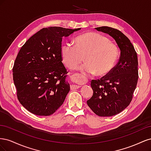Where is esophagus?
I'll return each instance as SVG.
<instances>
[{"instance_id": "esophagus-1", "label": "esophagus", "mask_w": 151, "mask_h": 151, "mask_svg": "<svg viewBox=\"0 0 151 151\" xmlns=\"http://www.w3.org/2000/svg\"><path fill=\"white\" fill-rule=\"evenodd\" d=\"M81 88L80 86H77V85H70V89L72 90H74V89H79Z\"/></svg>"}]
</instances>
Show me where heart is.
<instances>
[{
    "instance_id": "heart-1",
    "label": "heart",
    "mask_w": 151,
    "mask_h": 151,
    "mask_svg": "<svg viewBox=\"0 0 151 151\" xmlns=\"http://www.w3.org/2000/svg\"><path fill=\"white\" fill-rule=\"evenodd\" d=\"M75 42V45L65 43L61 47L62 60L67 68H74L84 60V57L86 63L80 68L87 72L104 76L115 67L119 50L106 36L88 32L77 36Z\"/></svg>"
}]
</instances>
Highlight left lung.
Instances as JSON below:
<instances>
[{"instance_id": "left-lung-1", "label": "left lung", "mask_w": 151, "mask_h": 151, "mask_svg": "<svg viewBox=\"0 0 151 151\" xmlns=\"http://www.w3.org/2000/svg\"><path fill=\"white\" fill-rule=\"evenodd\" d=\"M95 29L115 39L120 57L108 74L91 81L93 95L87 103L99 116H111L125 109L133 98L139 78L137 55L129 39L120 30L108 26Z\"/></svg>"}]
</instances>
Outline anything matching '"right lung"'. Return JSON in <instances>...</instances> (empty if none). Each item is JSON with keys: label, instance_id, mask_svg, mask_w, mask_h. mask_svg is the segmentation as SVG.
<instances>
[{"label": "right lung", "instance_id": "add662e5", "mask_svg": "<svg viewBox=\"0 0 151 151\" xmlns=\"http://www.w3.org/2000/svg\"><path fill=\"white\" fill-rule=\"evenodd\" d=\"M79 29L44 28L21 48L12 68L13 80L18 100L29 112L49 116L63 103L70 85L65 81L62 40Z\"/></svg>", "mask_w": 151, "mask_h": 151}]
</instances>
